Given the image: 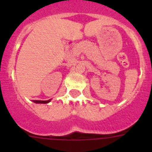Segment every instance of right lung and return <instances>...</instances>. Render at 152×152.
Masks as SVG:
<instances>
[{"label": "right lung", "instance_id": "right-lung-1", "mask_svg": "<svg viewBox=\"0 0 152 152\" xmlns=\"http://www.w3.org/2000/svg\"><path fill=\"white\" fill-rule=\"evenodd\" d=\"M49 101H50V100H33V102H34V103H49Z\"/></svg>", "mask_w": 152, "mask_h": 152}]
</instances>
